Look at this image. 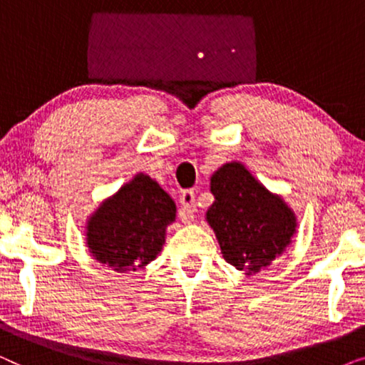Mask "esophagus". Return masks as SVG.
<instances>
[{
	"mask_svg": "<svg viewBox=\"0 0 365 365\" xmlns=\"http://www.w3.org/2000/svg\"><path fill=\"white\" fill-rule=\"evenodd\" d=\"M181 206L184 209L182 221L186 224H191L194 221V212H196V199H194V191H191V189L182 191Z\"/></svg>",
	"mask_w": 365,
	"mask_h": 365,
	"instance_id": "obj_1",
	"label": "esophagus"
}]
</instances>
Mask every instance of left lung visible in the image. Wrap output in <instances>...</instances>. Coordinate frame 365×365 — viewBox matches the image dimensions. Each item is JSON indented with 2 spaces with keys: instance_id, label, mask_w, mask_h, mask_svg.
<instances>
[{
  "instance_id": "left-lung-1",
  "label": "left lung",
  "mask_w": 365,
  "mask_h": 365,
  "mask_svg": "<svg viewBox=\"0 0 365 365\" xmlns=\"http://www.w3.org/2000/svg\"><path fill=\"white\" fill-rule=\"evenodd\" d=\"M214 202L206 222L216 234L222 257L246 276L267 269L297 234V216L281 194L271 192L239 161L211 176Z\"/></svg>"
}]
</instances>
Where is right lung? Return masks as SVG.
<instances>
[{
    "label": "right lung",
    "mask_w": 365,
    "mask_h": 365,
    "mask_svg": "<svg viewBox=\"0 0 365 365\" xmlns=\"http://www.w3.org/2000/svg\"><path fill=\"white\" fill-rule=\"evenodd\" d=\"M174 221L173 197L158 181L138 173L89 214L84 241L99 264L129 274L161 254L166 229Z\"/></svg>",
    "instance_id": "obj_1"
}]
</instances>
